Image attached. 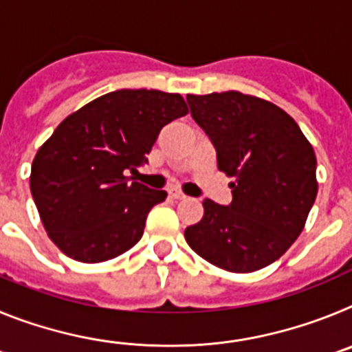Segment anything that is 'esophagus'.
Instances as JSON below:
<instances>
[{
  "mask_svg": "<svg viewBox=\"0 0 352 352\" xmlns=\"http://www.w3.org/2000/svg\"><path fill=\"white\" fill-rule=\"evenodd\" d=\"M169 195L173 199H176V201H182V199H186V195L183 194V192H179V190H170Z\"/></svg>",
  "mask_w": 352,
  "mask_h": 352,
  "instance_id": "34e87169",
  "label": "esophagus"
}]
</instances>
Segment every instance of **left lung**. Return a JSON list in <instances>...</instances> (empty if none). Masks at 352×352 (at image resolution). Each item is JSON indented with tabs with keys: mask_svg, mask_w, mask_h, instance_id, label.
<instances>
[{
	"mask_svg": "<svg viewBox=\"0 0 352 352\" xmlns=\"http://www.w3.org/2000/svg\"><path fill=\"white\" fill-rule=\"evenodd\" d=\"M192 118L232 178L229 206L204 199L186 243L213 266L252 273L275 263L303 231L317 195L316 153L284 109L241 91L186 95Z\"/></svg>",
	"mask_w": 352,
	"mask_h": 352,
	"instance_id": "8db88e82",
	"label": "left lung"
}]
</instances>
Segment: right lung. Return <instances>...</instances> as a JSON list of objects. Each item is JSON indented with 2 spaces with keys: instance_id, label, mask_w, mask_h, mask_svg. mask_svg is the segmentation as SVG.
Instances as JSON below:
<instances>
[{
  "instance_id": "obj_1",
  "label": "right lung",
  "mask_w": 352,
  "mask_h": 352,
  "mask_svg": "<svg viewBox=\"0 0 352 352\" xmlns=\"http://www.w3.org/2000/svg\"><path fill=\"white\" fill-rule=\"evenodd\" d=\"M188 114L179 93L118 89L65 118L36 151L30 188L52 243L79 263L125 254L144 232L164 190L129 183L158 132Z\"/></svg>"
}]
</instances>
